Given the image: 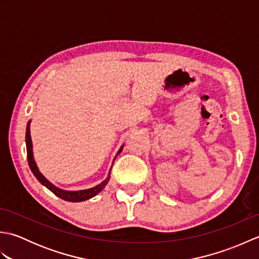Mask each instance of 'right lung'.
Segmentation results:
<instances>
[{
  "instance_id": "right-lung-1",
  "label": "right lung",
  "mask_w": 259,
  "mask_h": 259,
  "mask_svg": "<svg viewBox=\"0 0 259 259\" xmlns=\"http://www.w3.org/2000/svg\"><path fill=\"white\" fill-rule=\"evenodd\" d=\"M30 123L31 121L27 122L26 125V135H25V141H26V152H27V161H29V166L31 171L33 172V175L35 176V178L40 181V183L46 186L49 190H51L54 195L58 196L59 198H61L63 200L67 201H71V202H78V201H83V200H88L92 198L93 196H96L97 194H99L103 188L104 186L108 184L110 175L107 179H104L101 184H99L98 186L93 187V188L90 189H85V190H78V191H68V190H62L60 188H57L56 186H53L50 181L48 179H46L45 176H43L40 171H38L36 163L34 161V158H33V151H32V140H31V136H30ZM122 150V148L119 150V153Z\"/></svg>"
}]
</instances>
